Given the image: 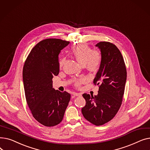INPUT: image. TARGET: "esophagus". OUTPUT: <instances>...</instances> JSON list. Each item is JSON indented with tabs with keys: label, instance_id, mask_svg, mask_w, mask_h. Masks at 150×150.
I'll return each mask as SVG.
<instances>
[{
	"label": "esophagus",
	"instance_id": "1",
	"mask_svg": "<svg viewBox=\"0 0 150 150\" xmlns=\"http://www.w3.org/2000/svg\"><path fill=\"white\" fill-rule=\"evenodd\" d=\"M74 96H77V97H80V96H81V93L74 92Z\"/></svg>",
	"mask_w": 150,
	"mask_h": 150
}]
</instances>
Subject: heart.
Segmentation results:
<instances>
[{
	"label": "heart",
	"instance_id": "1",
	"mask_svg": "<svg viewBox=\"0 0 150 150\" xmlns=\"http://www.w3.org/2000/svg\"><path fill=\"white\" fill-rule=\"evenodd\" d=\"M72 54L75 59L91 72L97 71L100 67L101 63V54L99 51H92L91 47L86 44H82L75 47L72 51ZM64 59H61L59 62V66L61 68L64 64ZM87 79L81 78L75 82L77 87L86 83Z\"/></svg>",
	"mask_w": 150,
	"mask_h": 150
}]
</instances>
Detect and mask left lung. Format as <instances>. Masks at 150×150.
Returning a JSON list of instances; mask_svg holds the SVG:
<instances>
[{
    "mask_svg": "<svg viewBox=\"0 0 150 150\" xmlns=\"http://www.w3.org/2000/svg\"><path fill=\"white\" fill-rule=\"evenodd\" d=\"M100 50L101 63L93 80L99 85L97 96L84 93L86 105L81 109L85 119L96 126L112 120L119 111L127 81V69L119 49L109 42L96 45Z\"/></svg>",
    "mask_w": 150,
    "mask_h": 150,
    "instance_id": "left-lung-1",
    "label": "left lung"
}]
</instances>
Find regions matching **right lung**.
<instances>
[{
	"instance_id": "right-lung-1",
	"label": "right lung",
	"mask_w": 150,
	"mask_h": 150,
	"mask_svg": "<svg viewBox=\"0 0 150 150\" xmlns=\"http://www.w3.org/2000/svg\"><path fill=\"white\" fill-rule=\"evenodd\" d=\"M69 44L59 39H46L31 50L23 67L27 103L33 117L45 127L58 125L63 119L70 94L53 88L52 78L59 72L58 55Z\"/></svg>"
}]
</instances>
